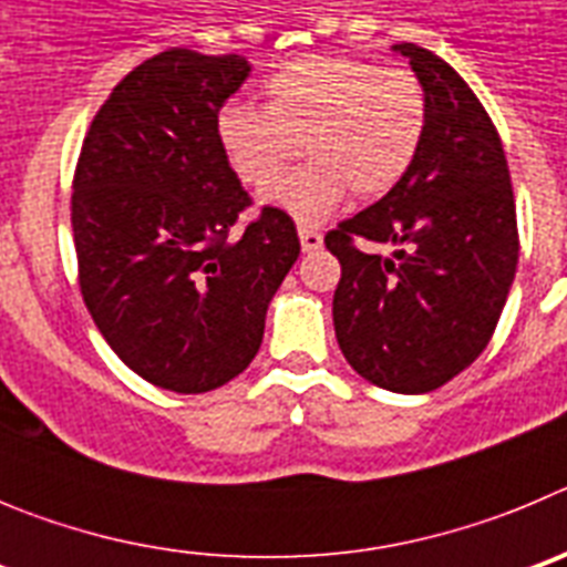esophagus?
<instances>
[{
    "label": "esophagus",
    "mask_w": 567,
    "mask_h": 567,
    "mask_svg": "<svg viewBox=\"0 0 567 567\" xmlns=\"http://www.w3.org/2000/svg\"><path fill=\"white\" fill-rule=\"evenodd\" d=\"M298 235H300V247H303V252H315V249L323 247V235H320L318 229L298 227Z\"/></svg>",
    "instance_id": "esophagus-1"
}]
</instances>
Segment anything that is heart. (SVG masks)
Here are the masks:
<instances>
[{"label":"heart","mask_w":567,"mask_h":567,"mask_svg":"<svg viewBox=\"0 0 567 567\" xmlns=\"http://www.w3.org/2000/svg\"><path fill=\"white\" fill-rule=\"evenodd\" d=\"M429 99L417 73L363 59L315 56L280 68L264 84V110L229 104L218 138L229 167L249 187H267L297 157L309 168L267 189L292 218H327L346 189L372 202L398 187L417 162Z\"/></svg>","instance_id":"heart-1"}]
</instances>
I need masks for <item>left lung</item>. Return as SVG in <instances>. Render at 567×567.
I'll return each mask as SVG.
<instances>
[{"label":"left lung","mask_w":567,"mask_h":567,"mask_svg":"<svg viewBox=\"0 0 567 567\" xmlns=\"http://www.w3.org/2000/svg\"><path fill=\"white\" fill-rule=\"evenodd\" d=\"M429 99L417 162L372 207L327 233L340 260L332 318L340 352L369 383L434 392L480 358L519 258L508 162L491 115L457 70L394 44ZM392 246V256L360 250Z\"/></svg>","instance_id":"8db88e82"}]
</instances>
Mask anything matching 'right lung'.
Here are the masks:
<instances>
[{
  "label": "right lung",
  "instance_id": "obj_1",
  "mask_svg": "<svg viewBox=\"0 0 567 567\" xmlns=\"http://www.w3.org/2000/svg\"><path fill=\"white\" fill-rule=\"evenodd\" d=\"M244 56L169 48L130 70L84 135L70 224L90 318L124 365L178 394L238 378L300 255L295 221L252 204L218 138Z\"/></svg>",
  "mask_w": 567,
  "mask_h": 567
}]
</instances>
